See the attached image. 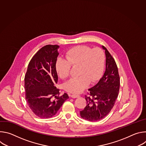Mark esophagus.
<instances>
[{
  "label": "esophagus",
  "instance_id": "34e87169",
  "mask_svg": "<svg viewBox=\"0 0 146 146\" xmlns=\"http://www.w3.org/2000/svg\"><path fill=\"white\" fill-rule=\"evenodd\" d=\"M70 96L72 98H78L80 97V95H74V94H73V95H70Z\"/></svg>",
  "mask_w": 146,
  "mask_h": 146
}]
</instances>
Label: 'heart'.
<instances>
[{
  "label": "heart",
  "mask_w": 146,
  "mask_h": 146,
  "mask_svg": "<svg viewBox=\"0 0 146 146\" xmlns=\"http://www.w3.org/2000/svg\"><path fill=\"white\" fill-rule=\"evenodd\" d=\"M66 59L59 58L55 63V69L59 77L65 79L69 77L71 66L77 67L79 76L70 79L64 85L68 92L78 94L98 81L102 76L105 67V54L103 50L95 47L91 49L87 46L74 47L67 51Z\"/></svg>",
  "instance_id": "b5f03b06"
}]
</instances>
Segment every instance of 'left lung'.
I'll return each mask as SVG.
<instances>
[{
    "label": "left lung",
    "mask_w": 146,
    "mask_h": 146,
    "mask_svg": "<svg viewBox=\"0 0 146 146\" xmlns=\"http://www.w3.org/2000/svg\"><path fill=\"white\" fill-rule=\"evenodd\" d=\"M105 51L106 69L97 84L88 90L86 95L87 105L80 111L83 119L90 121H99L105 117L113 108L119 90V76L115 62L108 50Z\"/></svg>",
    "instance_id": "obj_1"
}]
</instances>
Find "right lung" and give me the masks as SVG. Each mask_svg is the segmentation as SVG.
<instances>
[{
	"label": "right lung",
	"instance_id": "obj_1",
	"mask_svg": "<svg viewBox=\"0 0 146 146\" xmlns=\"http://www.w3.org/2000/svg\"><path fill=\"white\" fill-rule=\"evenodd\" d=\"M58 45H47L31 60L25 76V98L34 114L42 118L54 116L69 96H59L55 87L58 82L55 63L59 55Z\"/></svg>",
	"mask_w": 146,
	"mask_h": 146
}]
</instances>
